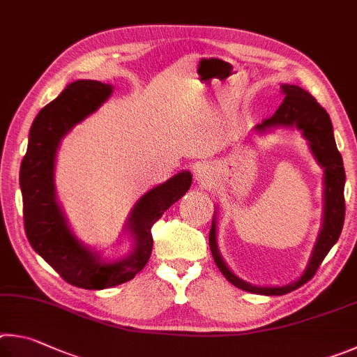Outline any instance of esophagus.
<instances>
[{
    "label": "esophagus",
    "mask_w": 357,
    "mask_h": 357,
    "mask_svg": "<svg viewBox=\"0 0 357 357\" xmlns=\"http://www.w3.org/2000/svg\"><path fill=\"white\" fill-rule=\"evenodd\" d=\"M195 177H196V180H197V182L201 183V185H208V183L211 182V177H213V175H211L208 167L199 166V167L196 169V172H195Z\"/></svg>",
    "instance_id": "esophagus-1"
}]
</instances>
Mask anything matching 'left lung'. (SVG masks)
I'll use <instances>...</instances> for the list:
<instances>
[{
	"label": "left lung",
	"instance_id": "1",
	"mask_svg": "<svg viewBox=\"0 0 357 357\" xmlns=\"http://www.w3.org/2000/svg\"><path fill=\"white\" fill-rule=\"evenodd\" d=\"M280 96H282V103L271 117L265 119L264 122L257 125V130H266L273 127H289V125H296L299 130H303L304 136L310 142V149L314 152L318 162L324 167V220L323 229L318 236V241L312 254L310 264L307 270L304 271L303 278L298 282L287 285V287H254L245 282L235 276L224 264L220 251L216 246V222L213 221L210 229L208 243L213 255L216 266L224 274L230 284L238 287L241 290L249 293H259V295H287L293 290L299 289L307 280L314 278L318 266L326 257L331 248L335 245L342 234L343 221H345V196H343V188H345V169H343V160L339 150L335 146L333 123H331L329 114L326 109L317 102V100L305 92L299 86L284 84L280 86Z\"/></svg>",
	"mask_w": 357,
	"mask_h": 357
}]
</instances>
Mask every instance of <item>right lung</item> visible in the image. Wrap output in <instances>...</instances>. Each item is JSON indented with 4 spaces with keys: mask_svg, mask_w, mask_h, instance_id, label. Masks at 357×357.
I'll return each mask as SVG.
<instances>
[{
    "mask_svg": "<svg viewBox=\"0 0 357 357\" xmlns=\"http://www.w3.org/2000/svg\"><path fill=\"white\" fill-rule=\"evenodd\" d=\"M111 92L109 84L92 79L68 84L34 119L20 167L24 232L31 246L66 282L87 290L121 285L146 266L153 248V224L190 190L192 180L191 174L183 171L141 197L130 218L128 229L135 235L136 248L127 259L102 264L75 238L56 204L54 153L61 137L96 111Z\"/></svg>",
    "mask_w": 357,
    "mask_h": 357,
    "instance_id": "add662e5",
    "label": "right lung"
}]
</instances>
